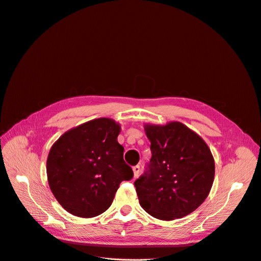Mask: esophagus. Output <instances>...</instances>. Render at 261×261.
I'll list each match as a JSON object with an SVG mask.
<instances>
[{"mask_svg": "<svg viewBox=\"0 0 261 261\" xmlns=\"http://www.w3.org/2000/svg\"><path fill=\"white\" fill-rule=\"evenodd\" d=\"M133 172H134V177L137 178L140 174V166L139 165H136L133 167Z\"/></svg>", "mask_w": 261, "mask_h": 261, "instance_id": "34e87169", "label": "esophagus"}]
</instances>
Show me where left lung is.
<instances>
[{
    "label": "left lung",
    "instance_id": "1",
    "mask_svg": "<svg viewBox=\"0 0 261 261\" xmlns=\"http://www.w3.org/2000/svg\"><path fill=\"white\" fill-rule=\"evenodd\" d=\"M150 141L147 171L135 181L142 208L160 220L188 216L208 196L215 161L202 138L181 122L144 124Z\"/></svg>",
    "mask_w": 261,
    "mask_h": 261
}]
</instances>
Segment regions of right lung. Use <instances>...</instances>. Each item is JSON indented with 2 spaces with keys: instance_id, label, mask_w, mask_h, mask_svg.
<instances>
[{
  "instance_id": "obj_1",
  "label": "right lung",
  "mask_w": 261,
  "mask_h": 261,
  "mask_svg": "<svg viewBox=\"0 0 261 261\" xmlns=\"http://www.w3.org/2000/svg\"><path fill=\"white\" fill-rule=\"evenodd\" d=\"M121 125L99 118L65 132L53 144L46 162L49 188L64 210L82 218L109 208L123 180L133 178L117 138Z\"/></svg>"
}]
</instances>
